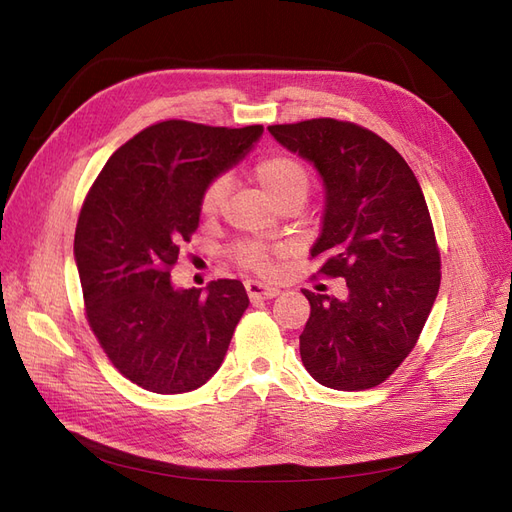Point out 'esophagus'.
<instances>
[{
  "label": "esophagus",
  "mask_w": 512,
  "mask_h": 512,
  "mask_svg": "<svg viewBox=\"0 0 512 512\" xmlns=\"http://www.w3.org/2000/svg\"><path fill=\"white\" fill-rule=\"evenodd\" d=\"M245 290L247 294H250L252 301H258V299H273L280 294V288L275 286H269V284H260V282H245Z\"/></svg>",
  "instance_id": "34e87169"
}]
</instances>
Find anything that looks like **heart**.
Segmentation results:
<instances>
[{"mask_svg": "<svg viewBox=\"0 0 512 512\" xmlns=\"http://www.w3.org/2000/svg\"><path fill=\"white\" fill-rule=\"evenodd\" d=\"M252 177L262 190V194H265L273 205H277L288 196H307L309 190V173L305 166L290 156H282V153L258 160L252 170ZM226 192V179H215L203 194V203H200L203 213H218L226 198ZM235 256L243 267H250L256 271H269L271 267L269 252L262 250L258 245H241Z\"/></svg>", "mask_w": 512, "mask_h": 512, "instance_id": "b5f03b06", "label": "heart"}]
</instances>
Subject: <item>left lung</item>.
Instances as JSON below:
<instances>
[{"label": "left lung", "mask_w": 512, "mask_h": 512, "mask_svg": "<svg viewBox=\"0 0 512 512\" xmlns=\"http://www.w3.org/2000/svg\"><path fill=\"white\" fill-rule=\"evenodd\" d=\"M282 147L314 164L324 185L322 230L312 258L344 277L346 297L303 290L309 320L301 361L316 382L363 391L412 352L440 288V254L412 168L356 123L309 119L269 126Z\"/></svg>", "instance_id": "1"}]
</instances>
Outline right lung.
I'll use <instances>...</instances> for the list:
<instances>
[{
  "label": "right lung",
  "instance_id": "obj_1",
  "mask_svg": "<svg viewBox=\"0 0 512 512\" xmlns=\"http://www.w3.org/2000/svg\"><path fill=\"white\" fill-rule=\"evenodd\" d=\"M262 126L170 119L121 145L89 190L74 235L89 327L111 363L145 391L188 393L220 369L250 305L239 280L170 282L198 228L209 185L239 164Z\"/></svg>",
  "mask_w": 512,
  "mask_h": 512
}]
</instances>
